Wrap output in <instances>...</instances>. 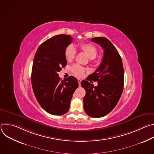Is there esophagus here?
Masks as SVG:
<instances>
[{"instance_id": "obj_1", "label": "esophagus", "mask_w": 154, "mask_h": 154, "mask_svg": "<svg viewBox=\"0 0 154 154\" xmlns=\"http://www.w3.org/2000/svg\"><path fill=\"white\" fill-rule=\"evenodd\" d=\"M78 80V82H79V86H80V83H81V80L80 79H78L77 80Z\"/></svg>"}]
</instances>
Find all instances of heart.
I'll use <instances>...</instances> for the list:
<instances>
[{"instance_id": "b5f03b06", "label": "heart", "mask_w": 154, "mask_h": 154, "mask_svg": "<svg viewBox=\"0 0 154 154\" xmlns=\"http://www.w3.org/2000/svg\"><path fill=\"white\" fill-rule=\"evenodd\" d=\"M80 49L83 52L91 61H93L97 54V50L96 48L90 43H82L79 46ZM76 55L75 48L72 45H69L65 49L64 55L67 61H72ZM72 72L78 77H82L85 69L83 67L79 64H74L71 69Z\"/></svg>"}]
</instances>
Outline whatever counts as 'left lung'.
Segmentation results:
<instances>
[{
    "instance_id": "obj_1",
    "label": "left lung",
    "mask_w": 154,
    "mask_h": 154,
    "mask_svg": "<svg viewBox=\"0 0 154 154\" xmlns=\"http://www.w3.org/2000/svg\"><path fill=\"white\" fill-rule=\"evenodd\" d=\"M91 41L103 49V57L96 71L81 82L86 91L83 108L88 116L101 118L112 110L121 97L124 87V68L117 49L107 38H92ZM91 80L97 81L98 86L94 87L89 82Z\"/></svg>"
}]
</instances>
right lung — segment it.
Returning a JSON list of instances; mask_svg holds the SVG:
<instances>
[{
  "label": "right lung",
  "mask_w": 154,
  "mask_h": 154,
  "mask_svg": "<svg viewBox=\"0 0 154 154\" xmlns=\"http://www.w3.org/2000/svg\"><path fill=\"white\" fill-rule=\"evenodd\" d=\"M72 41L69 35H55L41 44L33 59L31 79L34 94L41 106L52 115L68 112L79 86L75 77L61 80L58 74L67 64L64 52Z\"/></svg>",
  "instance_id": "obj_1"
}]
</instances>
